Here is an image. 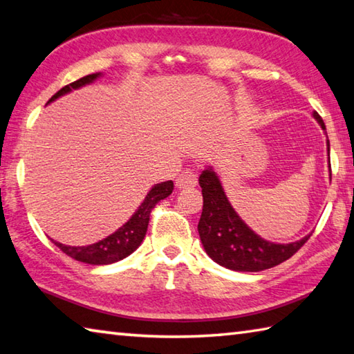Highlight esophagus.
<instances>
[{
    "mask_svg": "<svg viewBox=\"0 0 354 354\" xmlns=\"http://www.w3.org/2000/svg\"><path fill=\"white\" fill-rule=\"evenodd\" d=\"M198 183V175L192 170H184L179 173V176L176 178V189L178 190H187L195 187Z\"/></svg>",
    "mask_w": 354,
    "mask_h": 354,
    "instance_id": "esophagus-1",
    "label": "esophagus"
}]
</instances>
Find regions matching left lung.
Instances as JSON below:
<instances>
[{"label": "left lung", "instance_id": "1", "mask_svg": "<svg viewBox=\"0 0 354 354\" xmlns=\"http://www.w3.org/2000/svg\"><path fill=\"white\" fill-rule=\"evenodd\" d=\"M313 115L325 130L322 118L316 111ZM326 144L330 151V142ZM199 185L203 189V214L198 223L199 239L205 252L218 265L241 272L265 271L291 259L311 236L310 234L288 244L263 240L236 215L220 179L210 167L199 176Z\"/></svg>", "mask_w": 354, "mask_h": 354}]
</instances>
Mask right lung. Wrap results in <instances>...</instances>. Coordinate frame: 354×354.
<instances>
[{"mask_svg":"<svg viewBox=\"0 0 354 354\" xmlns=\"http://www.w3.org/2000/svg\"><path fill=\"white\" fill-rule=\"evenodd\" d=\"M100 73L89 74L82 77L79 80L69 83V85L63 86L59 93H55L53 97L49 99V102H53L57 97H60V95L73 91V89L88 85V83L97 79ZM173 187H175L173 181L156 184L155 187L147 194L144 203L139 205V209L134 212V215L130 220L104 240L89 244V246H66V244L57 241H54V244L62 250V252H65L68 257H71V259L82 263H88V265H111V263L125 259V257L133 254L134 250L140 246V243H142L147 234V227H149L151 210L155 209V205L160 199L171 195Z\"/></svg>","mask_w":354,"mask_h":354,"instance_id":"obj_1","label":"right lung"}]
</instances>
